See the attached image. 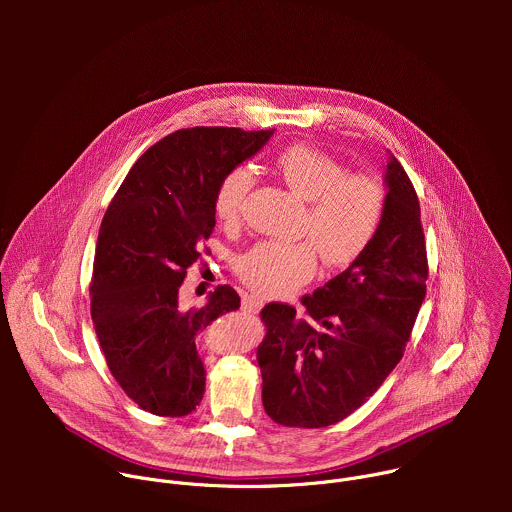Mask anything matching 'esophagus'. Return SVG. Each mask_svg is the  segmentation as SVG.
I'll return each mask as SVG.
<instances>
[{
    "label": "esophagus",
    "instance_id": "1",
    "mask_svg": "<svg viewBox=\"0 0 512 512\" xmlns=\"http://www.w3.org/2000/svg\"><path fill=\"white\" fill-rule=\"evenodd\" d=\"M241 308H243V312L257 314V312L263 308V300H261V298H257V296H243Z\"/></svg>",
    "mask_w": 512,
    "mask_h": 512
}]
</instances>
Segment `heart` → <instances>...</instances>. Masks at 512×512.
Segmentation results:
<instances>
[{
	"instance_id": "b5f03b06",
	"label": "heart",
	"mask_w": 512,
	"mask_h": 512,
	"mask_svg": "<svg viewBox=\"0 0 512 512\" xmlns=\"http://www.w3.org/2000/svg\"><path fill=\"white\" fill-rule=\"evenodd\" d=\"M285 186L308 204L304 233L312 243L263 241L235 261L237 275L259 294L275 296L296 289L316 269V251L326 267L352 263L373 241L385 212V190L369 174H346L332 156L291 145L275 160ZM253 172L229 170L216 184L212 208L218 221L235 227L245 210Z\"/></svg>"
}]
</instances>
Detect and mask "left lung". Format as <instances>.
I'll return each instance as SVG.
<instances>
[{
  "label": "left lung",
  "instance_id": "1",
  "mask_svg": "<svg viewBox=\"0 0 512 512\" xmlns=\"http://www.w3.org/2000/svg\"><path fill=\"white\" fill-rule=\"evenodd\" d=\"M381 225L346 271L304 296L306 316L267 304L257 348L263 407L285 427H326L367 401L401 360L425 300L427 255L415 188L389 154Z\"/></svg>",
  "mask_w": 512,
  "mask_h": 512
}]
</instances>
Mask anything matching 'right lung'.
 <instances>
[{
	"label": "right lung",
	"instance_id": "1",
	"mask_svg": "<svg viewBox=\"0 0 512 512\" xmlns=\"http://www.w3.org/2000/svg\"><path fill=\"white\" fill-rule=\"evenodd\" d=\"M273 131H174L133 164L103 216L91 316L111 375L143 411L182 417L202 401L206 371L196 336L239 310L241 298L218 285L206 306L182 310L178 291L216 225V184Z\"/></svg>",
	"mask_w": 512,
	"mask_h": 512
}]
</instances>
